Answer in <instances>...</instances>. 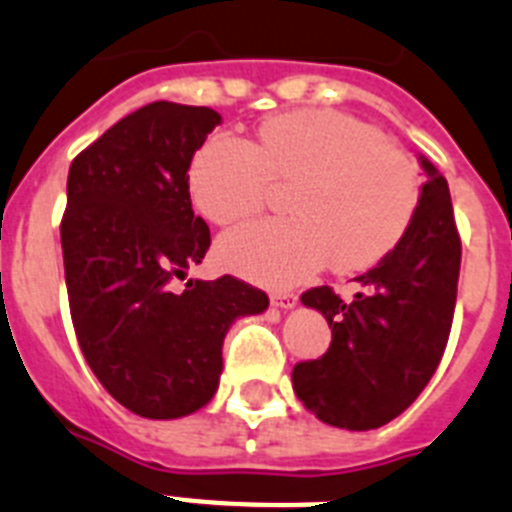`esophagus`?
<instances>
[{"label": "esophagus", "instance_id": "34e87169", "mask_svg": "<svg viewBox=\"0 0 512 512\" xmlns=\"http://www.w3.org/2000/svg\"><path fill=\"white\" fill-rule=\"evenodd\" d=\"M296 301H299V296L291 291H275L270 293V304L278 306V309H293L296 306Z\"/></svg>", "mask_w": 512, "mask_h": 512}]
</instances>
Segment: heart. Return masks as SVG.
<instances>
[{"instance_id":"obj_1","label":"heart","mask_w":512,"mask_h":512,"mask_svg":"<svg viewBox=\"0 0 512 512\" xmlns=\"http://www.w3.org/2000/svg\"><path fill=\"white\" fill-rule=\"evenodd\" d=\"M195 208L216 221L250 219L273 185H291V219L257 221L224 234V268L293 286L332 262L342 273L384 260L410 229L422 182L412 159L381 133L337 110H293L262 123L255 144L219 133L188 172Z\"/></svg>"}]
</instances>
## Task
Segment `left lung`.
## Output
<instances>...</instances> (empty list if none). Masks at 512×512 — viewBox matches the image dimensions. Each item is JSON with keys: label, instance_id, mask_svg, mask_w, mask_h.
Segmentation results:
<instances>
[{"label": "left lung", "instance_id": "1", "mask_svg": "<svg viewBox=\"0 0 512 512\" xmlns=\"http://www.w3.org/2000/svg\"><path fill=\"white\" fill-rule=\"evenodd\" d=\"M428 182L402 242L358 275L363 291L342 301L330 286L309 288L332 342L317 361L293 366V391L327 425L381 428L402 415L433 379L451 335L461 237L446 177L422 157Z\"/></svg>", "mask_w": 512, "mask_h": 512}]
</instances>
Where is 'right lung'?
I'll list each match as a JSON object with an SVG mask.
<instances>
[{"label":"right lung","mask_w":512,"mask_h":512,"mask_svg":"<svg viewBox=\"0 0 512 512\" xmlns=\"http://www.w3.org/2000/svg\"><path fill=\"white\" fill-rule=\"evenodd\" d=\"M219 123L211 108L149 102L69 167L61 250L79 348L110 397L149 420L211 402L231 322L268 309L234 275L172 288L211 247L188 170Z\"/></svg>","instance_id":"1"}]
</instances>
